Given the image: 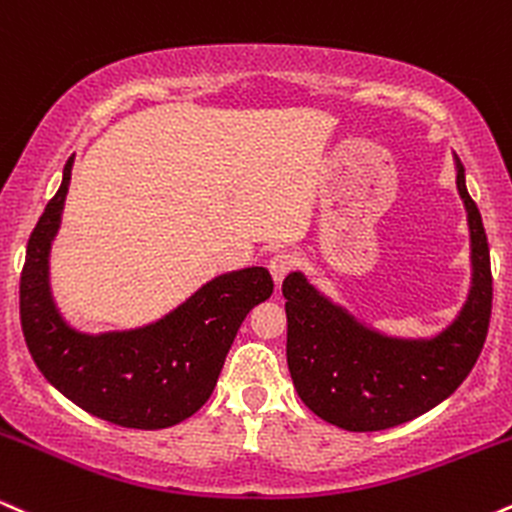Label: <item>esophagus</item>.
<instances>
[{
	"instance_id": "obj_1",
	"label": "esophagus",
	"mask_w": 512,
	"mask_h": 512,
	"mask_svg": "<svg viewBox=\"0 0 512 512\" xmlns=\"http://www.w3.org/2000/svg\"><path fill=\"white\" fill-rule=\"evenodd\" d=\"M294 263H297V258H294L290 251H280V254L270 258L268 268H270V275H273L275 285H282V280H285V275L294 268Z\"/></svg>"
}]
</instances>
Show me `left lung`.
Masks as SVG:
<instances>
[{
  "label": "left lung",
  "mask_w": 512,
  "mask_h": 512,
  "mask_svg": "<svg viewBox=\"0 0 512 512\" xmlns=\"http://www.w3.org/2000/svg\"><path fill=\"white\" fill-rule=\"evenodd\" d=\"M455 165L470 222L472 290L441 335L388 338L323 297L302 273L282 282L287 366L299 398L323 422L345 431H383L412 422L453 395L477 364L489 333L494 280L482 215L467 194L465 167L458 158Z\"/></svg>",
  "instance_id": "8db88e82"
}]
</instances>
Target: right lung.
Masks as SVG:
<instances>
[{
  "label": "right lung",
  "instance_id": "add662e5",
  "mask_svg": "<svg viewBox=\"0 0 512 512\" xmlns=\"http://www.w3.org/2000/svg\"><path fill=\"white\" fill-rule=\"evenodd\" d=\"M71 165L74 155L28 239L18 285L28 352L42 376L81 410L126 429H167L206 405L234 335L246 314L273 294V278L266 268L220 275L172 314L136 330L86 335L69 328L50 297L47 254Z\"/></svg>",
  "mask_w": 512,
  "mask_h": 512
}]
</instances>
